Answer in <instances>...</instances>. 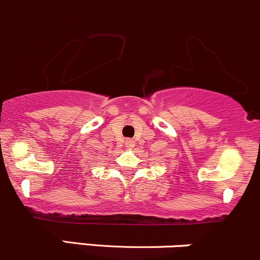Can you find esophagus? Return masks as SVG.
<instances>
[{
	"label": "esophagus",
	"instance_id": "esophagus-1",
	"mask_svg": "<svg viewBox=\"0 0 260 260\" xmlns=\"http://www.w3.org/2000/svg\"><path fill=\"white\" fill-rule=\"evenodd\" d=\"M134 145H135V142H134L133 140H130V139H126V140H125V146H126L127 149H133Z\"/></svg>",
	"mask_w": 260,
	"mask_h": 260
}]
</instances>
